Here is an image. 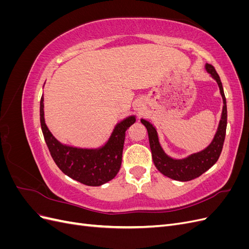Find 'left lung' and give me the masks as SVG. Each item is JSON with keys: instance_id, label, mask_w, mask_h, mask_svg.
Masks as SVG:
<instances>
[{"instance_id": "left-lung-1", "label": "left lung", "mask_w": 249, "mask_h": 249, "mask_svg": "<svg viewBox=\"0 0 249 249\" xmlns=\"http://www.w3.org/2000/svg\"><path fill=\"white\" fill-rule=\"evenodd\" d=\"M206 70L209 73H211L212 78L216 80L223 100V109L219 126H218L217 133L212 143L206 149H203L200 153L191 155L183 160H173L163 152L155 127L146 120L141 119V123L145 125L148 133L149 146L150 150H152V157L155 166L162 175L172 179L180 180V182H187V180L196 178L201 176L203 172H206L208 169L212 167L217 160L219 159L225 139V132H227L228 124V110L222 83L213 65L207 63Z\"/></svg>"}]
</instances>
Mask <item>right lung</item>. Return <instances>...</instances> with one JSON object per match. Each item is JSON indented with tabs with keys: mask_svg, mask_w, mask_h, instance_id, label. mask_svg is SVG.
Here are the masks:
<instances>
[{
	"mask_svg": "<svg viewBox=\"0 0 249 249\" xmlns=\"http://www.w3.org/2000/svg\"><path fill=\"white\" fill-rule=\"evenodd\" d=\"M135 122V116H130L119 123L102 148L66 146L57 141L49 131L43 117V96L40 100L41 130L53 160L67 177L87 186H101L115 178L122 166L125 131Z\"/></svg>",
	"mask_w": 249,
	"mask_h": 249,
	"instance_id": "add662e5",
	"label": "right lung"
}]
</instances>
